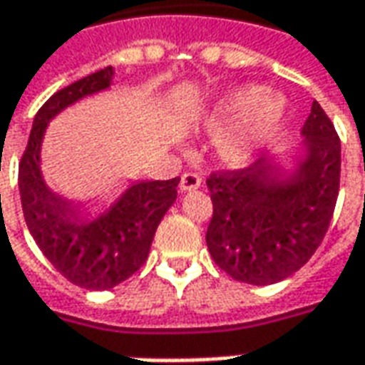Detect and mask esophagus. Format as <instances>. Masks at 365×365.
Wrapping results in <instances>:
<instances>
[{
	"mask_svg": "<svg viewBox=\"0 0 365 365\" xmlns=\"http://www.w3.org/2000/svg\"><path fill=\"white\" fill-rule=\"evenodd\" d=\"M202 185V178L197 173H183L182 182H180V190L182 192H193Z\"/></svg>",
	"mask_w": 365,
	"mask_h": 365,
	"instance_id": "1",
	"label": "esophagus"
}]
</instances>
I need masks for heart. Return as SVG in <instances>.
Wrapping results in <instances>:
<instances>
[{
    "mask_svg": "<svg viewBox=\"0 0 365 365\" xmlns=\"http://www.w3.org/2000/svg\"><path fill=\"white\" fill-rule=\"evenodd\" d=\"M286 99L262 86L225 93L207 115V130L222 133L215 141L220 160L230 168L254 163L286 121Z\"/></svg>",
    "mask_w": 365,
    "mask_h": 365,
    "instance_id": "1",
    "label": "heart"
}]
</instances>
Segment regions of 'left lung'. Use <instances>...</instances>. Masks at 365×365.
Masks as SVG:
<instances>
[{
	"label": "left lung",
	"mask_w": 365,
	"mask_h": 365,
	"mask_svg": "<svg viewBox=\"0 0 365 365\" xmlns=\"http://www.w3.org/2000/svg\"><path fill=\"white\" fill-rule=\"evenodd\" d=\"M286 170L276 158L207 180L214 215L207 250L227 276L269 286L296 274L322 244L339 192L341 148L318 101Z\"/></svg>",
	"instance_id": "1"
}]
</instances>
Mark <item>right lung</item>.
I'll return each instance as SVG.
<instances>
[{
	"instance_id": "1",
	"label": "right lung",
	"mask_w": 365,
	"mask_h": 365,
	"mask_svg": "<svg viewBox=\"0 0 365 365\" xmlns=\"http://www.w3.org/2000/svg\"><path fill=\"white\" fill-rule=\"evenodd\" d=\"M113 73L111 66L99 69L47 99L37 111L19 163V195L29 234L61 276L86 289H111L145 264L180 183V178L131 182L96 217H88L83 202L49 190L41 173V143L49 121L79 99L110 89Z\"/></svg>"
}]
</instances>
